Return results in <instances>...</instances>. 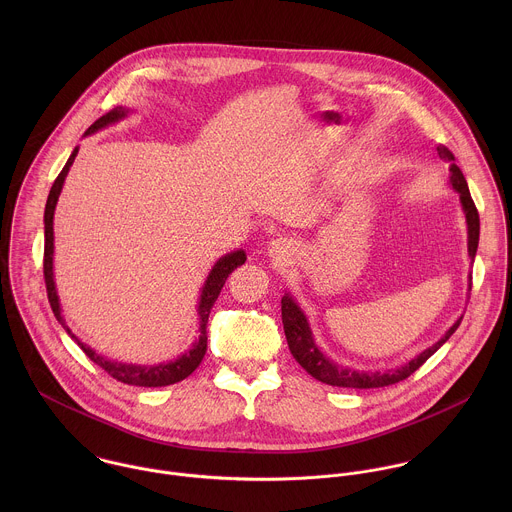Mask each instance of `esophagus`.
<instances>
[{
    "label": "esophagus",
    "instance_id": "esophagus-1",
    "mask_svg": "<svg viewBox=\"0 0 512 512\" xmlns=\"http://www.w3.org/2000/svg\"><path fill=\"white\" fill-rule=\"evenodd\" d=\"M292 252V242L286 240V238H276V240L270 244V256L276 258V260H286Z\"/></svg>",
    "mask_w": 512,
    "mask_h": 512
}]
</instances>
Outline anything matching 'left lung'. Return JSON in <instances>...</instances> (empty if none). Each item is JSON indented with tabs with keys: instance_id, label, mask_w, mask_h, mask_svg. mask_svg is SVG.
<instances>
[{
	"instance_id": "left-lung-1",
	"label": "left lung",
	"mask_w": 512,
	"mask_h": 512,
	"mask_svg": "<svg viewBox=\"0 0 512 512\" xmlns=\"http://www.w3.org/2000/svg\"><path fill=\"white\" fill-rule=\"evenodd\" d=\"M438 153L443 161H455L453 153L445 146H438ZM449 171H451V185L459 193V199H461V205L465 211V219H467L469 256L475 260L477 246H479V213L471 199V193H469V187H467V181H465L461 169L455 163H451ZM461 319L445 333L443 339H439L434 347L426 349L420 357L412 359L408 365L400 366L396 370H388V372H357L351 368L333 365L329 359H325L323 353L313 343L311 329H309L307 319L301 313V309L295 305V301L290 295L282 297V323H284V333H286L293 359L303 366L313 378H317L325 384H331V386H339V388H380V386H390V384H396V382L408 378L455 333Z\"/></svg>"
}]
</instances>
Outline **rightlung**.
Returning <instances> with one entry per match:
<instances>
[{
	"label": "right lung",
	"mask_w": 512,
	"mask_h": 512,
	"mask_svg": "<svg viewBox=\"0 0 512 512\" xmlns=\"http://www.w3.org/2000/svg\"><path fill=\"white\" fill-rule=\"evenodd\" d=\"M126 116V110L120 106V108H114L110 110L108 114H104L102 118H98L88 130L84 136L88 134H94L98 132L100 128L112 124V122H118L120 118ZM78 149H74L67 161V165L63 167V171L59 173V177L55 179L51 191H49V199H47V205H45V252H43V276H45V286H47V297H49V303H51V309L57 317V321L65 327V331L73 337L74 341L78 343V347L84 351V355L94 361L100 368H104L112 378L124 382V384H132V386H167V384H175L183 378H187L197 366L201 365L205 353H207V321H209V313H211V307L215 305L217 297H219L220 290L228 278V274L242 266L244 260H246V254L244 250H236V252H230L226 254L224 258H220L219 262L215 264L213 272L209 274L207 282H205V288L201 293V301H199V315H201V337L199 341L193 345V349H189L183 357H179L177 361L173 363H167V365L157 366H136V365H118V363H112V361H106L104 357L96 355L90 347H86L84 343H80L71 329L67 327L65 319L61 317V307H59V295L55 290V280H53V215H55V207H57V199L61 195V189H63V183H65V177L73 165L74 157H76Z\"/></svg>",
	"instance_id": "add662e5"
}]
</instances>
